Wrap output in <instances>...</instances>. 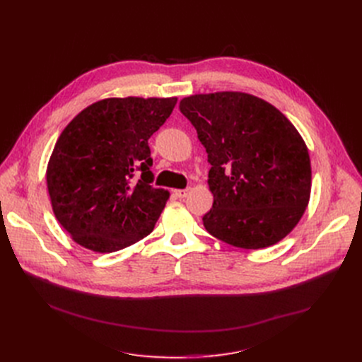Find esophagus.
I'll return each mask as SVG.
<instances>
[{
    "label": "esophagus",
    "mask_w": 362,
    "mask_h": 362,
    "mask_svg": "<svg viewBox=\"0 0 362 362\" xmlns=\"http://www.w3.org/2000/svg\"><path fill=\"white\" fill-rule=\"evenodd\" d=\"M189 194V189H177V191H175V195L177 198H186Z\"/></svg>",
    "instance_id": "34e87169"
}]
</instances>
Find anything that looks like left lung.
<instances>
[{
    "label": "left lung",
    "mask_w": 362,
    "mask_h": 362,
    "mask_svg": "<svg viewBox=\"0 0 362 362\" xmlns=\"http://www.w3.org/2000/svg\"><path fill=\"white\" fill-rule=\"evenodd\" d=\"M179 108L211 164L206 232L243 250L286 238L311 194L308 148L296 127L274 105L245 92L191 95Z\"/></svg>",
    "instance_id": "left-lung-1"
}]
</instances>
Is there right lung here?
<instances>
[{
  "label": "right lung",
  "instance_id": "right-lung-1",
  "mask_svg": "<svg viewBox=\"0 0 362 362\" xmlns=\"http://www.w3.org/2000/svg\"><path fill=\"white\" fill-rule=\"evenodd\" d=\"M176 103V97L107 98L64 127L48 161L47 186L55 218L76 243L116 252L154 229L170 194L151 185L148 139Z\"/></svg>",
  "mask_w": 362,
  "mask_h": 362
}]
</instances>
